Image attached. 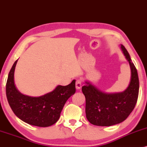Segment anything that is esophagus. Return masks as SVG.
Instances as JSON below:
<instances>
[{
	"label": "esophagus",
	"instance_id": "obj_1",
	"mask_svg": "<svg viewBox=\"0 0 147 147\" xmlns=\"http://www.w3.org/2000/svg\"><path fill=\"white\" fill-rule=\"evenodd\" d=\"M82 85V82L80 79H78V80L76 81V87L77 90H80L81 88Z\"/></svg>",
	"mask_w": 147,
	"mask_h": 147
}]
</instances>
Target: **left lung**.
Wrapping results in <instances>:
<instances>
[{"mask_svg":"<svg viewBox=\"0 0 147 147\" xmlns=\"http://www.w3.org/2000/svg\"><path fill=\"white\" fill-rule=\"evenodd\" d=\"M123 55L131 67V81L126 90L119 93H105L90 82L82 87L85 96L86 117L92 124L110 126L124 121L134 109L139 94V78L126 48L121 45Z\"/></svg>","mask_w":147,"mask_h":147,"instance_id":"8db88e82","label":"left lung"}]
</instances>
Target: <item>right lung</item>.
Listing matches in <instances>:
<instances>
[{"label":"right lung","mask_w":147,"mask_h":147,"mask_svg":"<svg viewBox=\"0 0 147 147\" xmlns=\"http://www.w3.org/2000/svg\"><path fill=\"white\" fill-rule=\"evenodd\" d=\"M17 60L9 71L6 83V96L9 106L20 119L28 124L48 127L54 124L60 117L68 98L76 92V80L66 86L57 85L53 91L39 97L21 94L14 84V70Z\"/></svg>","instance_id":"add662e5"}]
</instances>
